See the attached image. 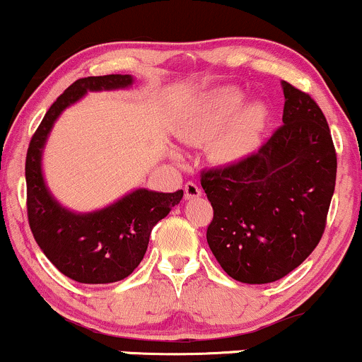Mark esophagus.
Listing matches in <instances>:
<instances>
[{
	"label": "esophagus",
	"mask_w": 362,
	"mask_h": 362,
	"mask_svg": "<svg viewBox=\"0 0 362 362\" xmlns=\"http://www.w3.org/2000/svg\"><path fill=\"white\" fill-rule=\"evenodd\" d=\"M184 190H185V197L187 199H195V197H199V195H201V187L195 184L194 180L185 182Z\"/></svg>",
	"instance_id": "esophagus-1"
}]
</instances>
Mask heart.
<instances>
[{
    "label": "heart",
    "mask_w": 362,
    "mask_h": 362,
    "mask_svg": "<svg viewBox=\"0 0 362 362\" xmlns=\"http://www.w3.org/2000/svg\"><path fill=\"white\" fill-rule=\"evenodd\" d=\"M243 100L245 93L236 86L206 91L182 122V136L192 143L214 138L211 151L223 163L245 160L259 148L267 124V109L262 102L243 105Z\"/></svg>",
    "instance_id": "obj_1"
}]
</instances>
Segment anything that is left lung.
<instances>
[{"label":"left lung","mask_w":362,"mask_h":362,"mask_svg":"<svg viewBox=\"0 0 362 362\" xmlns=\"http://www.w3.org/2000/svg\"><path fill=\"white\" fill-rule=\"evenodd\" d=\"M282 126L259 151L204 170L213 206L207 243L235 281L267 284L288 276L325 231L337 155L323 112L305 91L282 81Z\"/></svg>","instance_id":"obj_1"}]
</instances>
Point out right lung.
I'll return each mask as SVG.
<instances>
[{
  "label": "right lung",
  "mask_w": 362,
  "mask_h": 362,
  "mask_svg": "<svg viewBox=\"0 0 362 362\" xmlns=\"http://www.w3.org/2000/svg\"><path fill=\"white\" fill-rule=\"evenodd\" d=\"M132 85L131 74L80 78L57 97L28 144L25 160L27 214L37 245L59 272L83 284L126 279L146 253L153 226L182 201L172 194L138 189L102 211L76 214L64 209L45 187L42 149L61 112L86 91L117 90Z\"/></svg>",
  "instance_id": "right-lung-1"
}]
</instances>
